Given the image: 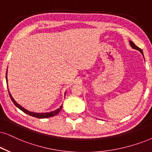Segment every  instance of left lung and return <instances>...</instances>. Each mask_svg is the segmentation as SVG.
Segmentation results:
<instances>
[{
  "label": "left lung",
  "instance_id": "8db88e82",
  "mask_svg": "<svg viewBox=\"0 0 152 152\" xmlns=\"http://www.w3.org/2000/svg\"><path fill=\"white\" fill-rule=\"evenodd\" d=\"M129 43H130V46H131L132 48H133V49H135V50H137L140 51V53H142V55L143 56H144V55H143V52H142V50L140 48H138L137 46H136V45H135V44L133 42H132V41H129Z\"/></svg>",
  "mask_w": 152,
  "mask_h": 152
}]
</instances>
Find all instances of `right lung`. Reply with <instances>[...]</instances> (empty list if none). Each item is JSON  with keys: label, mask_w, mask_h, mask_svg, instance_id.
<instances>
[{"label": "right lung", "mask_w": 152, "mask_h": 152, "mask_svg": "<svg viewBox=\"0 0 152 152\" xmlns=\"http://www.w3.org/2000/svg\"><path fill=\"white\" fill-rule=\"evenodd\" d=\"M6 72V82H7V72ZM7 88H8V86H7ZM8 90V92H9V95H10V97L11 100L13 102V103H14V104L16 106L17 108H19L20 109V110H22L23 112H24L25 114L29 115V116H31L33 117H36V118H50V117H52V116H55V115H57L58 113L59 112V111L61 110L62 108V105H61L60 107H59V108L57 109L55 111H50V112H46V113H36V112H32V111H28L27 109H26L24 107L21 106L20 104H19L15 100L14 98L12 97V95H11L9 91V89ZM66 95V92H65L64 93V96Z\"/></svg>", "instance_id": "obj_1"}]
</instances>
